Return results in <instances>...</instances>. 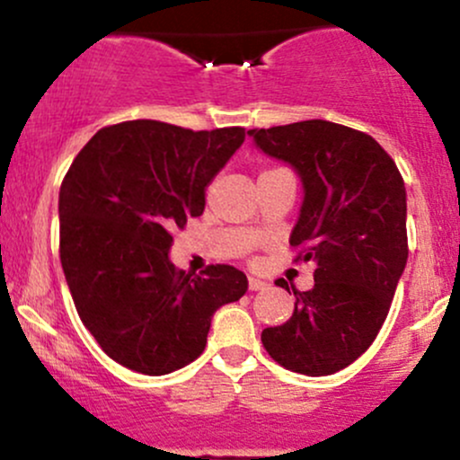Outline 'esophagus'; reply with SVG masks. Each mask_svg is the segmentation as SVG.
Listing matches in <instances>:
<instances>
[{
	"mask_svg": "<svg viewBox=\"0 0 460 460\" xmlns=\"http://www.w3.org/2000/svg\"><path fill=\"white\" fill-rule=\"evenodd\" d=\"M266 281H261V279H255V277H248V289L251 292H260V289H266Z\"/></svg>",
	"mask_w": 460,
	"mask_h": 460,
	"instance_id": "obj_1",
	"label": "esophagus"
}]
</instances>
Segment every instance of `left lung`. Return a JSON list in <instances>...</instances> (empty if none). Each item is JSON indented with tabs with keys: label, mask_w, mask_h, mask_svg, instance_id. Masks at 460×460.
Wrapping results in <instances>:
<instances>
[{
	"label": "left lung",
	"mask_w": 460,
	"mask_h": 460,
	"mask_svg": "<svg viewBox=\"0 0 460 460\" xmlns=\"http://www.w3.org/2000/svg\"><path fill=\"white\" fill-rule=\"evenodd\" d=\"M248 136L303 179L305 200L289 246L298 251L294 261L315 266L314 288L300 292L292 285V318L263 329L261 344L292 372H340L376 340L404 272L402 175L372 136L331 120L248 129Z\"/></svg>",
	"instance_id": "1"
}]
</instances>
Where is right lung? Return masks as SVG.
I'll list each match as a JSON object with an SVG mask.
<instances>
[{"instance_id":"right-lung-1","label":"right lung","mask_w":460,"mask_h":460,"mask_svg":"<svg viewBox=\"0 0 460 460\" xmlns=\"http://www.w3.org/2000/svg\"><path fill=\"white\" fill-rule=\"evenodd\" d=\"M242 142L244 128L125 120L99 129L62 179V270L84 326L120 366L149 376L188 366L214 311L246 294L234 266L190 274L168 260L172 231L203 214L205 188Z\"/></svg>"}]
</instances>
